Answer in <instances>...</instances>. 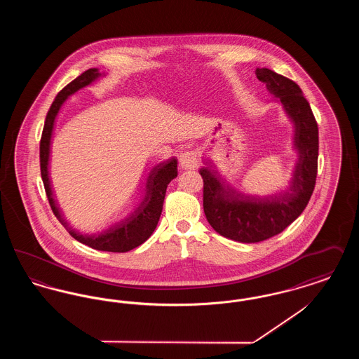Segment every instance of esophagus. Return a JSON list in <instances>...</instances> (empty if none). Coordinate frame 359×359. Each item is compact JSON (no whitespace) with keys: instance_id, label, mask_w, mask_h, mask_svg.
<instances>
[{"instance_id":"obj_1","label":"esophagus","mask_w":359,"mask_h":359,"mask_svg":"<svg viewBox=\"0 0 359 359\" xmlns=\"http://www.w3.org/2000/svg\"><path fill=\"white\" fill-rule=\"evenodd\" d=\"M198 157L195 152H186L180 156V168L188 171V170H195L198 167Z\"/></svg>"}]
</instances>
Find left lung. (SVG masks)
Masks as SVG:
<instances>
[{
    "label": "left lung",
    "instance_id": "1",
    "mask_svg": "<svg viewBox=\"0 0 359 359\" xmlns=\"http://www.w3.org/2000/svg\"><path fill=\"white\" fill-rule=\"evenodd\" d=\"M256 75L293 123L292 148L297 158L290 186L265 196L250 195L227 183L210 158L199 171L207 221L223 237L243 243L265 241L288 227L308 205L318 173V123L302 88L265 67L257 69Z\"/></svg>",
    "mask_w": 359,
    "mask_h": 359
}]
</instances>
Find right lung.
Segmentation results:
<instances>
[{
    "label": "right lung",
    "instance_id": "obj_1",
    "mask_svg": "<svg viewBox=\"0 0 359 359\" xmlns=\"http://www.w3.org/2000/svg\"><path fill=\"white\" fill-rule=\"evenodd\" d=\"M103 76H106V74L100 72V69H88L57 93L47 113L40 140V170L52 211L74 238L97 250L125 253L140 246L152 236L163 211L167 187L171 180L177 176L176 157L172 156L168 160L160 161L149 170L144 182L142 196L130 214L97 233H82L67 222L65 214L55 201L50 177L52 135L55 129V121L60 113V109L67 102L71 95L87 86L93 85Z\"/></svg>",
    "mask_w": 359,
    "mask_h": 359
}]
</instances>
